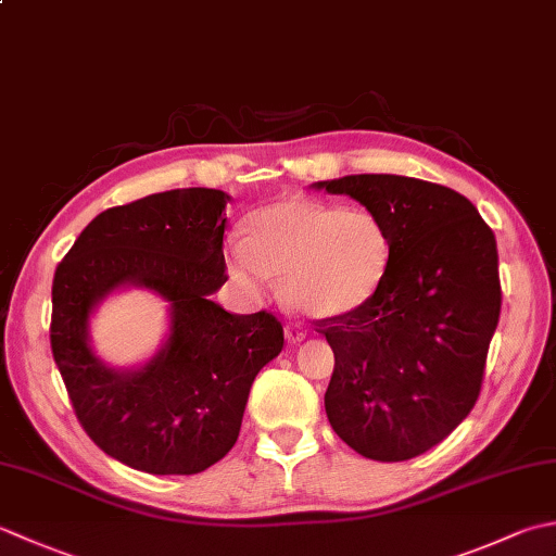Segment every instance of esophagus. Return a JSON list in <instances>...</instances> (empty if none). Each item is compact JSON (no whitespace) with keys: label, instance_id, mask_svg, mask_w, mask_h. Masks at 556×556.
I'll list each match as a JSON object with an SVG mask.
<instances>
[{"label":"esophagus","instance_id":"obj_1","mask_svg":"<svg viewBox=\"0 0 556 556\" xmlns=\"http://www.w3.org/2000/svg\"><path fill=\"white\" fill-rule=\"evenodd\" d=\"M285 334H287V342H289V344H299V342L306 340L308 330L303 328L301 323H289L287 328H285Z\"/></svg>","mask_w":556,"mask_h":556}]
</instances>
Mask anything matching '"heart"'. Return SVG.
Wrapping results in <instances>:
<instances>
[{"mask_svg": "<svg viewBox=\"0 0 556 556\" xmlns=\"http://www.w3.org/2000/svg\"><path fill=\"white\" fill-rule=\"evenodd\" d=\"M224 257L248 293H267L281 277L293 311L328 320L376 299L393 263V238L362 206L291 198L255 212L248 238L233 236Z\"/></svg>", "mask_w": 556, "mask_h": 556, "instance_id": "heart-1", "label": "heart"}]
</instances>
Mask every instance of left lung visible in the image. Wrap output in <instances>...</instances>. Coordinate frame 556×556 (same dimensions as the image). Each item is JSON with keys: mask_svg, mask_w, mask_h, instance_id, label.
I'll return each instance as SVG.
<instances>
[{"mask_svg": "<svg viewBox=\"0 0 556 556\" xmlns=\"http://www.w3.org/2000/svg\"><path fill=\"white\" fill-rule=\"evenodd\" d=\"M386 224L393 263L371 303L318 325L334 352L325 412L364 458L409 460L441 443L480 397L502 285L492 228L460 192L362 173L313 182Z\"/></svg>", "mask_w": 556, "mask_h": 556, "instance_id": "left-lung-1", "label": "left lung"}]
</instances>
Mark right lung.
<instances>
[{
  "mask_svg": "<svg viewBox=\"0 0 556 556\" xmlns=\"http://www.w3.org/2000/svg\"><path fill=\"white\" fill-rule=\"evenodd\" d=\"M231 194L182 188L96 216L52 279L50 344L74 415L111 458L149 475H198L233 448L260 368L279 356L271 313L233 315L210 296L224 287ZM127 286L169 303V334L149 363L105 365L90 315Z\"/></svg>",
  "mask_w": 556,
  "mask_h": 556,
  "instance_id": "right-lung-1",
  "label": "right lung"
}]
</instances>
